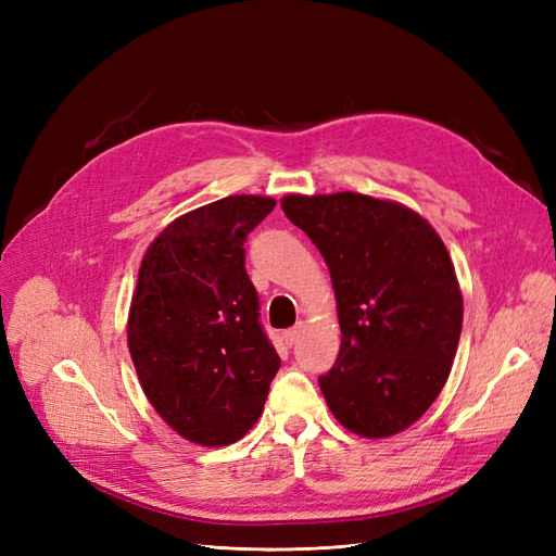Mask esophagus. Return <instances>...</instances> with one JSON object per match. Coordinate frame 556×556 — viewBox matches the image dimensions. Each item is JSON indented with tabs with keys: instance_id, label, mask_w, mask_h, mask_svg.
I'll return each mask as SVG.
<instances>
[{
	"instance_id": "obj_1",
	"label": "esophagus",
	"mask_w": 556,
	"mask_h": 556,
	"mask_svg": "<svg viewBox=\"0 0 556 556\" xmlns=\"http://www.w3.org/2000/svg\"><path fill=\"white\" fill-rule=\"evenodd\" d=\"M301 333H304V325H296V327H292V329L285 331V333H282V339H285V343H288V345L292 348V345H296V343H299Z\"/></svg>"
}]
</instances>
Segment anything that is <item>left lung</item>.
<instances>
[{
    "mask_svg": "<svg viewBox=\"0 0 556 556\" xmlns=\"http://www.w3.org/2000/svg\"><path fill=\"white\" fill-rule=\"evenodd\" d=\"M329 266L341 350L319 376L327 406L364 439L399 433L441 394L464 301L447 250L410 208L355 192L280 201Z\"/></svg>",
    "mask_w": 556,
    "mask_h": 556,
    "instance_id": "8db88e82",
    "label": "left lung"
}]
</instances>
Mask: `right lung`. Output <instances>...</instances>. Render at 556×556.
<instances>
[{"label":"right lung","mask_w":556,"mask_h":556,"mask_svg":"<svg viewBox=\"0 0 556 556\" xmlns=\"http://www.w3.org/2000/svg\"><path fill=\"white\" fill-rule=\"evenodd\" d=\"M274 206L252 194L213 201L174 220L141 262L127 323L131 362L164 422L199 445L243 439L280 368L243 248Z\"/></svg>","instance_id":"right-lung-1"}]
</instances>
